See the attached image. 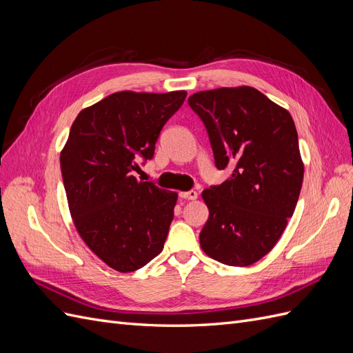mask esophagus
<instances>
[{"label": "esophagus", "instance_id": "obj_1", "mask_svg": "<svg viewBox=\"0 0 353 353\" xmlns=\"http://www.w3.org/2000/svg\"><path fill=\"white\" fill-rule=\"evenodd\" d=\"M179 197L184 199V200H196L197 199V191L190 190V191H185V193H179Z\"/></svg>", "mask_w": 353, "mask_h": 353}]
</instances>
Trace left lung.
Masks as SVG:
<instances>
[{
	"instance_id": "obj_1",
	"label": "left lung",
	"mask_w": 353,
	"mask_h": 353,
	"mask_svg": "<svg viewBox=\"0 0 353 353\" xmlns=\"http://www.w3.org/2000/svg\"><path fill=\"white\" fill-rule=\"evenodd\" d=\"M205 125L215 166L231 176L203 191L209 219L200 245L212 259L248 266L268 253L293 216L303 163L290 113L252 87L191 95Z\"/></svg>"
}]
</instances>
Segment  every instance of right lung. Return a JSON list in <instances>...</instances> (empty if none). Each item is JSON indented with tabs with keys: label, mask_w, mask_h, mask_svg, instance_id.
I'll return each instance as SVG.
<instances>
[{
	"label": "right lung",
	"mask_w": 353,
	"mask_h": 353,
	"mask_svg": "<svg viewBox=\"0 0 353 353\" xmlns=\"http://www.w3.org/2000/svg\"><path fill=\"white\" fill-rule=\"evenodd\" d=\"M187 97L122 91L83 109L60 154L70 215L85 244L119 272L163 250L176 193L132 172L154 156L163 125Z\"/></svg>",
	"instance_id": "obj_1"
}]
</instances>
